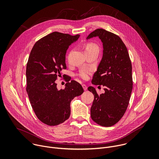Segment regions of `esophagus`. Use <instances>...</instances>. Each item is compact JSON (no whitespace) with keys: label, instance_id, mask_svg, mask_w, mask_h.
I'll return each mask as SVG.
<instances>
[{"label":"esophagus","instance_id":"1","mask_svg":"<svg viewBox=\"0 0 159 159\" xmlns=\"http://www.w3.org/2000/svg\"><path fill=\"white\" fill-rule=\"evenodd\" d=\"M82 87H83V89H84V90H86L87 89V87L86 85H85V84H83V85H82Z\"/></svg>","mask_w":159,"mask_h":159}]
</instances>
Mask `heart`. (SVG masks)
<instances>
[{"instance_id":"heart-1","label":"heart","mask_w":159,"mask_h":159,"mask_svg":"<svg viewBox=\"0 0 159 159\" xmlns=\"http://www.w3.org/2000/svg\"><path fill=\"white\" fill-rule=\"evenodd\" d=\"M90 50H97L99 52V47H98V45H96L94 43H88L85 46V52L90 51ZM91 72H92L91 70L90 69H84L79 74V76L82 79L86 80L88 79L89 74H91Z\"/></svg>"}]
</instances>
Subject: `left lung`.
<instances>
[{"label": "left lung", "mask_w": 159, "mask_h": 159, "mask_svg": "<svg viewBox=\"0 0 159 159\" xmlns=\"http://www.w3.org/2000/svg\"><path fill=\"white\" fill-rule=\"evenodd\" d=\"M94 37L101 39L103 52L92 84L104 86L105 93L98 95L94 87H88L94 96L90 116L98 125L108 127L118 123L128 107L133 89L132 66L128 50L118 36L97 29L86 39Z\"/></svg>", "instance_id": "8db88e82"}]
</instances>
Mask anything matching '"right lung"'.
Listing matches in <instances>:
<instances>
[{"label":"right lung","mask_w":159,"mask_h":159,"mask_svg":"<svg viewBox=\"0 0 159 159\" xmlns=\"http://www.w3.org/2000/svg\"><path fill=\"white\" fill-rule=\"evenodd\" d=\"M80 34L71 36L53 32L38 41L26 66V91L37 118L43 123L55 126L70 115V102L84 93L82 85L66 80L64 89L58 90L55 80L66 69L65 55Z\"/></svg>","instance_id":"right-lung-1"}]
</instances>
